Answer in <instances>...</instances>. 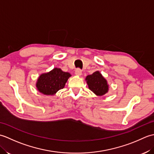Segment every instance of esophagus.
<instances>
[{"mask_svg": "<svg viewBox=\"0 0 154 154\" xmlns=\"http://www.w3.org/2000/svg\"><path fill=\"white\" fill-rule=\"evenodd\" d=\"M75 75H77V76H81V75H82V71H81L80 69H77L75 70Z\"/></svg>", "mask_w": 154, "mask_h": 154, "instance_id": "1", "label": "esophagus"}]
</instances>
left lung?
<instances>
[{"label": "left lung", "instance_id": "1", "mask_svg": "<svg viewBox=\"0 0 154 154\" xmlns=\"http://www.w3.org/2000/svg\"><path fill=\"white\" fill-rule=\"evenodd\" d=\"M85 81H87L89 89L93 91L97 96H103L109 91V85L107 81L99 71L94 72L91 75H87Z\"/></svg>", "mask_w": 154, "mask_h": 154}]
</instances>
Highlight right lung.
Segmentation results:
<instances>
[{
	"mask_svg": "<svg viewBox=\"0 0 154 154\" xmlns=\"http://www.w3.org/2000/svg\"><path fill=\"white\" fill-rule=\"evenodd\" d=\"M71 75L60 68H54L48 73L41 74L35 83L37 90L45 95H54L59 90L64 88Z\"/></svg>",
	"mask_w": 154,
	"mask_h": 154,
	"instance_id": "right-lung-1",
	"label": "right lung"
}]
</instances>
